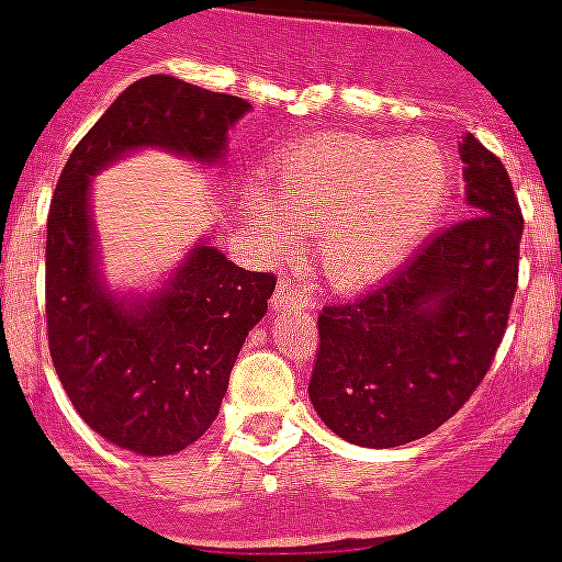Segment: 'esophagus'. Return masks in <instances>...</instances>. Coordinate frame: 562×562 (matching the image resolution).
I'll return each instance as SVG.
<instances>
[{"instance_id":"1","label":"esophagus","mask_w":562,"mask_h":562,"mask_svg":"<svg viewBox=\"0 0 562 562\" xmlns=\"http://www.w3.org/2000/svg\"><path fill=\"white\" fill-rule=\"evenodd\" d=\"M315 304L312 301V292L306 286H297L292 281H278L276 295H272V310H286V306H295V310H310Z\"/></svg>"}]
</instances>
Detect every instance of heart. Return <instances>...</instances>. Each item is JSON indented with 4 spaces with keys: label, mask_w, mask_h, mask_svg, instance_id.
<instances>
[{
    "label": "heart",
    "mask_w": 562,
    "mask_h": 562,
    "mask_svg": "<svg viewBox=\"0 0 562 562\" xmlns=\"http://www.w3.org/2000/svg\"><path fill=\"white\" fill-rule=\"evenodd\" d=\"M276 202L250 200L267 245L292 250L297 233H317L326 276L369 284L414 252L439 220L450 166L428 140L337 137L292 148L272 166Z\"/></svg>",
    "instance_id": "b5f03b06"
}]
</instances>
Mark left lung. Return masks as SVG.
<instances>
[{
    "label": "left lung",
    "instance_id": "8db88e82",
    "mask_svg": "<svg viewBox=\"0 0 562 562\" xmlns=\"http://www.w3.org/2000/svg\"><path fill=\"white\" fill-rule=\"evenodd\" d=\"M467 213L382 284L317 315L310 400L340 439L396 448L459 414L490 371L518 290L524 236L504 162L467 134Z\"/></svg>",
    "mask_w": 562,
    "mask_h": 562
}]
</instances>
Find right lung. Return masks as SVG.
Listing matches in <instances>:
<instances>
[{
    "label": "right lung",
    "mask_w": 562,
    "mask_h": 562,
    "mask_svg": "<svg viewBox=\"0 0 562 562\" xmlns=\"http://www.w3.org/2000/svg\"><path fill=\"white\" fill-rule=\"evenodd\" d=\"M247 109L245 98L180 78H140L72 148L49 202V357L81 419L132 453H180L211 428L276 276L196 245L157 295L114 297L98 276L89 177L143 146L220 162L227 128Z\"/></svg>",
    "instance_id": "obj_1"
}]
</instances>
